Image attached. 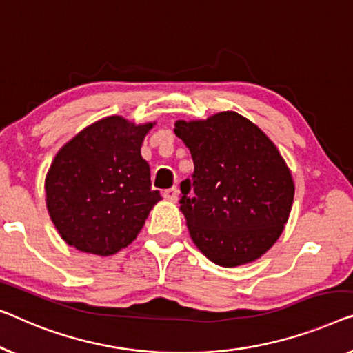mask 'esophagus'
I'll list each match as a JSON object with an SVG mask.
<instances>
[{"instance_id": "1", "label": "esophagus", "mask_w": 353, "mask_h": 353, "mask_svg": "<svg viewBox=\"0 0 353 353\" xmlns=\"http://www.w3.org/2000/svg\"><path fill=\"white\" fill-rule=\"evenodd\" d=\"M163 196H165L168 201H172V203H176L177 201V198H179V190H177V187H172V188H170V190H165V194H163Z\"/></svg>"}]
</instances>
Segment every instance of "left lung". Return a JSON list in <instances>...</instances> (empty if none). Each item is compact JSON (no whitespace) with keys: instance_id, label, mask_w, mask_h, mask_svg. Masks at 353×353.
Wrapping results in <instances>:
<instances>
[{"instance_id":"left-lung-1","label":"left lung","mask_w":353,"mask_h":353,"mask_svg":"<svg viewBox=\"0 0 353 353\" xmlns=\"http://www.w3.org/2000/svg\"><path fill=\"white\" fill-rule=\"evenodd\" d=\"M174 133L194 165L192 181L181 183V210L194 245L223 268L259 260L281 238L293 204L294 182L281 152L233 110L177 120Z\"/></svg>"}]
</instances>
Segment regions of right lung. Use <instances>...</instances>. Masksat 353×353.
Returning a JSON list of instances; mask_svg holds the SVG:
<instances>
[{"label":"right lung","instance_id":"right-lung-1","mask_svg":"<svg viewBox=\"0 0 353 353\" xmlns=\"http://www.w3.org/2000/svg\"><path fill=\"white\" fill-rule=\"evenodd\" d=\"M155 122L110 115L57 152L46 176V206L68 245L109 256L128 247L157 203L141 145Z\"/></svg>","mask_w":353,"mask_h":353}]
</instances>
